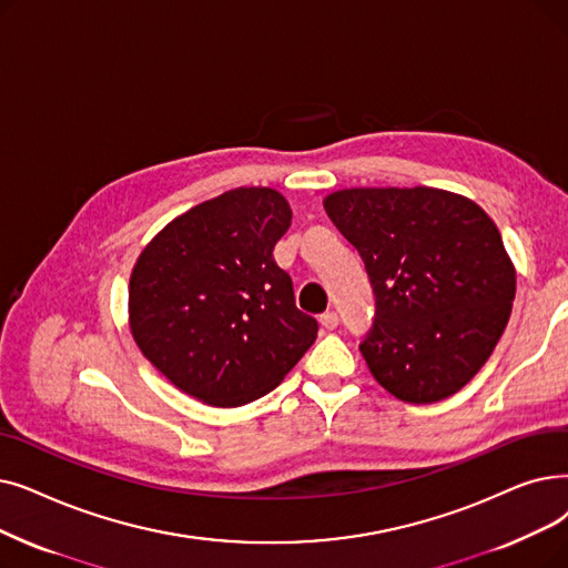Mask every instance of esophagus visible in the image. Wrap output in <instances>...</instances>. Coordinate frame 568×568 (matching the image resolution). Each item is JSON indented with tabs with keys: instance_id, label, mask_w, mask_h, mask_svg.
Wrapping results in <instances>:
<instances>
[{
	"instance_id": "34e87169",
	"label": "esophagus",
	"mask_w": 568,
	"mask_h": 568,
	"mask_svg": "<svg viewBox=\"0 0 568 568\" xmlns=\"http://www.w3.org/2000/svg\"><path fill=\"white\" fill-rule=\"evenodd\" d=\"M320 325H323L325 329H336L338 327V315L334 311H327L320 315Z\"/></svg>"
}]
</instances>
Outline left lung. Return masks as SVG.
<instances>
[{
    "label": "left lung",
    "instance_id": "obj_1",
    "mask_svg": "<svg viewBox=\"0 0 568 568\" xmlns=\"http://www.w3.org/2000/svg\"><path fill=\"white\" fill-rule=\"evenodd\" d=\"M325 211L374 287L359 351L408 404H434L471 381L495 351L515 300V268L489 215L434 187L332 192Z\"/></svg>",
    "mask_w": 568,
    "mask_h": 568
}]
</instances>
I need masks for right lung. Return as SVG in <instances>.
<instances>
[{
  "label": "right lung",
  "instance_id": "add662e5",
  "mask_svg": "<svg viewBox=\"0 0 568 568\" xmlns=\"http://www.w3.org/2000/svg\"><path fill=\"white\" fill-rule=\"evenodd\" d=\"M292 220L271 187H236L169 223L130 278L141 353L190 397L243 406L274 389L317 336L274 260Z\"/></svg>",
  "mask_w": 568,
  "mask_h": 568
}]
</instances>
